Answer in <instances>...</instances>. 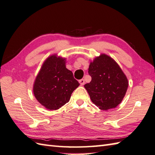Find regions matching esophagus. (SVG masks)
<instances>
[{
    "instance_id": "34e87169",
    "label": "esophagus",
    "mask_w": 155,
    "mask_h": 155,
    "mask_svg": "<svg viewBox=\"0 0 155 155\" xmlns=\"http://www.w3.org/2000/svg\"><path fill=\"white\" fill-rule=\"evenodd\" d=\"M79 83H80V85L82 86V85H84V84H85V80H84L83 79H80V80L79 81Z\"/></svg>"
}]
</instances>
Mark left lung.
Here are the masks:
<instances>
[{
	"instance_id": "left-lung-1",
	"label": "left lung",
	"mask_w": 155,
	"mask_h": 155,
	"mask_svg": "<svg viewBox=\"0 0 155 155\" xmlns=\"http://www.w3.org/2000/svg\"><path fill=\"white\" fill-rule=\"evenodd\" d=\"M92 80L84 87L92 101L101 110L118 106L127 90V78L118 64L110 56L102 54L89 65Z\"/></svg>"
}]
</instances>
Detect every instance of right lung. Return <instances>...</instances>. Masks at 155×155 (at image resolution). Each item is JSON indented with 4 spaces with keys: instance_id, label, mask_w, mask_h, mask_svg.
<instances>
[{
    "instance_id": "add662e5",
    "label": "right lung",
    "mask_w": 155,
    "mask_h": 155,
    "mask_svg": "<svg viewBox=\"0 0 155 155\" xmlns=\"http://www.w3.org/2000/svg\"><path fill=\"white\" fill-rule=\"evenodd\" d=\"M65 58L50 55L35 78L33 92L37 100L48 110H57L68 103L79 85L72 71L66 68Z\"/></svg>"
}]
</instances>
